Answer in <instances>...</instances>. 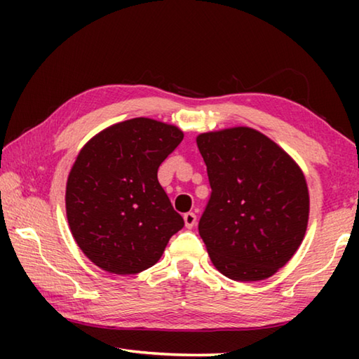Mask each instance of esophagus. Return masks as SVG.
<instances>
[{
    "label": "esophagus",
    "instance_id": "34e87169",
    "mask_svg": "<svg viewBox=\"0 0 359 359\" xmlns=\"http://www.w3.org/2000/svg\"><path fill=\"white\" fill-rule=\"evenodd\" d=\"M184 222H185V226L188 229H191L194 224H196V215H194L193 212H187V214L184 215Z\"/></svg>",
    "mask_w": 359,
    "mask_h": 359
}]
</instances>
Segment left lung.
Instances as JSON below:
<instances>
[{"mask_svg":"<svg viewBox=\"0 0 359 359\" xmlns=\"http://www.w3.org/2000/svg\"><path fill=\"white\" fill-rule=\"evenodd\" d=\"M212 188L199 236L212 263L231 280L274 276L299 248L309 222V190L287 151L253 128L196 137Z\"/></svg>","mask_w":359,"mask_h":359,"instance_id":"1","label":"left lung"}]
</instances>
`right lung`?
<instances>
[{
	"label": "right lung",
	"instance_id": "add662e5",
	"mask_svg": "<svg viewBox=\"0 0 359 359\" xmlns=\"http://www.w3.org/2000/svg\"><path fill=\"white\" fill-rule=\"evenodd\" d=\"M184 139L177 126L139 117L83 145L66 184L71 233L87 258L111 274L142 272L184 228L158 182V168Z\"/></svg>",
	"mask_w": 359,
	"mask_h": 359
}]
</instances>
